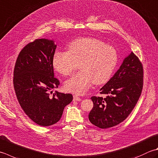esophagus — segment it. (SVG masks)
I'll list each match as a JSON object with an SVG mask.
<instances>
[{
    "label": "esophagus",
    "mask_w": 158,
    "mask_h": 158,
    "mask_svg": "<svg viewBox=\"0 0 158 158\" xmlns=\"http://www.w3.org/2000/svg\"><path fill=\"white\" fill-rule=\"evenodd\" d=\"M73 100L74 101H81V98H80V97H79L78 96L74 95L73 96Z\"/></svg>",
    "instance_id": "1"
}]
</instances>
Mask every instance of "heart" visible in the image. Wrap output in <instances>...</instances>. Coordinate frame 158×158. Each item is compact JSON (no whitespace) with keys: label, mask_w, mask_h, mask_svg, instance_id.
Instances as JSON below:
<instances>
[{"label":"heart","mask_w":158,"mask_h":158,"mask_svg":"<svg viewBox=\"0 0 158 158\" xmlns=\"http://www.w3.org/2000/svg\"><path fill=\"white\" fill-rule=\"evenodd\" d=\"M79 63L81 71L65 82L68 92L81 95L92 83H106L112 75L118 63V54L112 46L99 40L84 38L74 40L68 46V51H56L52 65L58 73L69 75Z\"/></svg>","instance_id":"heart-1"}]
</instances>
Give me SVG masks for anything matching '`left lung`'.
<instances>
[{"label": "left lung", "mask_w": 158, "mask_h": 158, "mask_svg": "<svg viewBox=\"0 0 158 158\" xmlns=\"http://www.w3.org/2000/svg\"><path fill=\"white\" fill-rule=\"evenodd\" d=\"M143 87V64L131 52L101 88L100 93L106 97H91L94 106L89 114V121L101 129L112 127L122 123L136 105Z\"/></svg>", "instance_id": "1"}]
</instances>
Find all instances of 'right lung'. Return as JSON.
<instances>
[{"mask_svg":"<svg viewBox=\"0 0 158 158\" xmlns=\"http://www.w3.org/2000/svg\"><path fill=\"white\" fill-rule=\"evenodd\" d=\"M57 45L52 40L38 39L22 49L15 61L14 87L22 109L34 123L48 127L60 120L64 107L73 101L71 94L57 88L54 77L52 57Z\"/></svg>","mask_w":158,"mask_h":158,"instance_id":"obj_1","label":"right lung"}]
</instances>
